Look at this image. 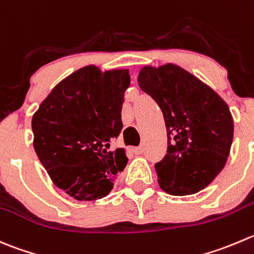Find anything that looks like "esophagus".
Listing matches in <instances>:
<instances>
[{
  "mask_svg": "<svg viewBox=\"0 0 254 254\" xmlns=\"http://www.w3.org/2000/svg\"><path fill=\"white\" fill-rule=\"evenodd\" d=\"M142 151H144V147L142 146H137V147H134V149H132V152H134L135 155H141Z\"/></svg>",
  "mask_w": 254,
  "mask_h": 254,
  "instance_id": "obj_1",
  "label": "esophagus"
}]
</instances>
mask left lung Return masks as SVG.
Masks as SVG:
<instances>
[{"label": "left lung", "mask_w": 254, "mask_h": 254, "mask_svg": "<svg viewBox=\"0 0 254 254\" xmlns=\"http://www.w3.org/2000/svg\"><path fill=\"white\" fill-rule=\"evenodd\" d=\"M137 83L157 103L166 125V155L155 164L160 187L175 196L198 192L220 174L230 155L233 119L227 104L174 64L142 68Z\"/></svg>", "instance_id": "left-lung-1"}]
</instances>
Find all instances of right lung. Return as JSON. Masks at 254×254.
<instances>
[{"mask_svg": "<svg viewBox=\"0 0 254 254\" xmlns=\"http://www.w3.org/2000/svg\"><path fill=\"white\" fill-rule=\"evenodd\" d=\"M127 70L84 67L56 85L32 118L33 146L57 187L79 201L107 196L127 166L112 141L123 129Z\"/></svg>", "mask_w": 254, "mask_h": 254, "instance_id": "obj_1", "label": "right lung"}]
</instances>
